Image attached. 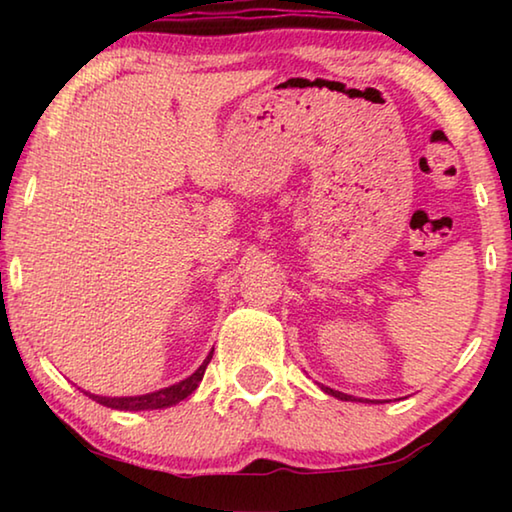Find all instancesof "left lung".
<instances>
[{"label":"left lung","mask_w":512,"mask_h":512,"mask_svg":"<svg viewBox=\"0 0 512 512\" xmlns=\"http://www.w3.org/2000/svg\"><path fill=\"white\" fill-rule=\"evenodd\" d=\"M323 391L327 393V395H332V397H336V400H343V402H357V397H352V395H348V393H341V391H334V388H329V386H323ZM361 402V400H359ZM368 402V400H366ZM370 402H377V400H370Z\"/></svg>","instance_id":"obj_1"}]
</instances>
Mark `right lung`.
Here are the masks:
<instances>
[{
  "instance_id": "add662e5",
  "label": "right lung",
  "mask_w": 512,
  "mask_h": 512,
  "mask_svg": "<svg viewBox=\"0 0 512 512\" xmlns=\"http://www.w3.org/2000/svg\"><path fill=\"white\" fill-rule=\"evenodd\" d=\"M212 352L207 354L205 361L187 379L178 381V384H171L167 388H160V391H153V393H146V395H126V397H106V395H94L90 391H83V393L92 397L94 402H99L101 406H108V409H115V411L167 409V406H176L178 402L187 400V397L196 391L198 384H201L203 375H205L207 363H210V359H212Z\"/></svg>"
}]
</instances>
